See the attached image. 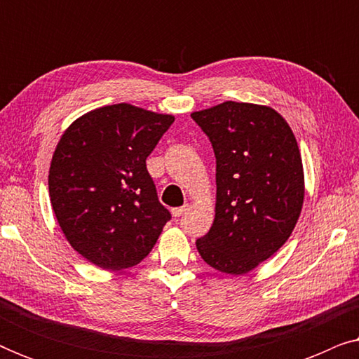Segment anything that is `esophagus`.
Listing matches in <instances>:
<instances>
[{"mask_svg":"<svg viewBox=\"0 0 359 359\" xmlns=\"http://www.w3.org/2000/svg\"><path fill=\"white\" fill-rule=\"evenodd\" d=\"M188 209H189L188 205H183V208H175V209H171V214H173L175 217H181V215H183Z\"/></svg>","mask_w":359,"mask_h":359,"instance_id":"esophagus-1","label":"esophagus"}]
</instances>
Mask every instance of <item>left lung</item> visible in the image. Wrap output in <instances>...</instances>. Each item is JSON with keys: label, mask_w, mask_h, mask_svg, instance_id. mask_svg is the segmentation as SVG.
I'll list each match as a JSON object with an SVG mask.
<instances>
[{"label": "left lung", "mask_w": 359, "mask_h": 359, "mask_svg": "<svg viewBox=\"0 0 359 359\" xmlns=\"http://www.w3.org/2000/svg\"><path fill=\"white\" fill-rule=\"evenodd\" d=\"M215 155V219L196 247L220 273L245 274L291 237L304 170L286 119L268 106L225 101L191 114Z\"/></svg>", "instance_id": "obj_1"}]
</instances>
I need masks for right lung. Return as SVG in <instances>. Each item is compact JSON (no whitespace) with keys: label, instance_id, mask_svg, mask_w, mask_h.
Wrapping results in <instances>:
<instances>
[{"label":"right lung","instance_id":"add662e5","mask_svg":"<svg viewBox=\"0 0 359 359\" xmlns=\"http://www.w3.org/2000/svg\"><path fill=\"white\" fill-rule=\"evenodd\" d=\"M173 122L121 102L78 117L58 140L48 171L53 212L68 243L96 266L140 263L171 219L145 160Z\"/></svg>","mask_w":359,"mask_h":359}]
</instances>
